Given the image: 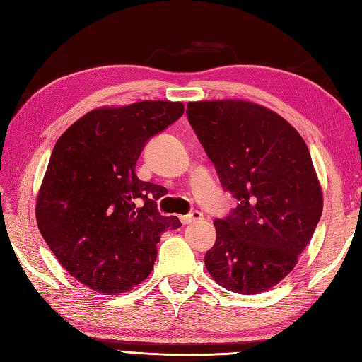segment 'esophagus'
<instances>
[{
  "mask_svg": "<svg viewBox=\"0 0 362 362\" xmlns=\"http://www.w3.org/2000/svg\"><path fill=\"white\" fill-rule=\"evenodd\" d=\"M202 218H204V214L201 211L194 210V211H191L189 214H185V216H180V221H182L183 226H188V224H193V222L201 221Z\"/></svg>",
  "mask_w": 362,
  "mask_h": 362,
  "instance_id": "34e87169",
  "label": "esophagus"
}]
</instances>
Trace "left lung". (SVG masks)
I'll list each match as a JSON object with an SVG mask.
<instances>
[{"mask_svg":"<svg viewBox=\"0 0 362 362\" xmlns=\"http://www.w3.org/2000/svg\"><path fill=\"white\" fill-rule=\"evenodd\" d=\"M187 113L222 188L238 199L214 221L209 274L238 294L271 289L294 269L322 216L306 143L280 115L247 101L188 103Z\"/></svg>","mask_w":362,"mask_h":362,"instance_id":"obj_1","label":"left lung"}]
</instances>
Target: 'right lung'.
Masks as SVG:
<instances>
[{"instance_id":"1","label":"right lung","mask_w":362,"mask_h":362,"mask_svg":"<svg viewBox=\"0 0 362 362\" xmlns=\"http://www.w3.org/2000/svg\"><path fill=\"white\" fill-rule=\"evenodd\" d=\"M182 103L143 101L83 115L54 146L37 196L38 230L76 280L104 296L141 283L165 230L157 201L166 188L135 174L149 138L183 115Z\"/></svg>"}]
</instances>
